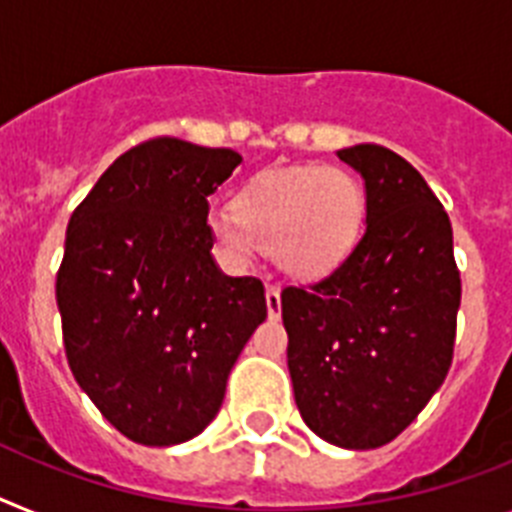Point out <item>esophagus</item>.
I'll return each instance as SVG.
<instances>
[{
    "instance_id": "obj_1",
    "label": "esophagus",
    "mask_w": 512,
    "mask_h": 512,
    "mask_svg": "<svg viewBox=\"0 0 512 512\" xmlns=\"http://www.w3.org/2000/svg\"><path fill=\"white\" fill-rule=\"evenodd\" d=\"M265 302H268V315L276 320L281 315V289L278 286H268L265 289Z\"/></svg>"
}]
</instances>
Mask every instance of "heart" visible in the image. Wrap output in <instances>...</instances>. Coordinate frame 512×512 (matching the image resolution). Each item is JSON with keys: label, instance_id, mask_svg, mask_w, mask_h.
Returning a JSON list of instances; mask_svg holds the SVG:
<instances>
[{"label": "heart", "instance_id": "1", "mask_svg": "<svg viewBox=\"0 0 512 512\" xmlns=\"http://www.w3.org/2000/svg\"><path fill=\"white\" fill-rule=\"evenodd\" d=\"M367 195L341 166H289L257 174L234 197V210L208 221L210 239L231 265H249L270 249L294 278L333 273L362 239Z\"/></svg>", "mask_w": 512, "mask_h": 512}]
</instances>
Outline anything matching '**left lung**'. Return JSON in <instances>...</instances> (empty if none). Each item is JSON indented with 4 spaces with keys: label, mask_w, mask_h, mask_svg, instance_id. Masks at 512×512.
<instances>
[{
    "label": "left lung",
    "mask_w": 512,
    "mask_h": 512,
    "mask_svg": "<svg viewBox=\"0 0 512 512\" xmlns=\"http://www.w3.org/2000/svg\"><path fill=\"white\" fill-rule=\"evenodd\" d=\"M367 190V231L330 276L281 291L304 424L338 448L395 440L437 393L455 346L453 226L424 176L382 145L338 150Z\"/></svg>",
    "instance_id": "left-lung-1"
}]
</instances>
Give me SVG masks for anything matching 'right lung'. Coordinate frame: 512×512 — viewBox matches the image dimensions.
<instances>
[{"mask_svg": "<svg viewBox=\"0 0 512 512\" xmlns=\"http://www.w3.org/2000/svg\"><path fill=\"white\" fill-rule=\"evenodd\" d=\"M239 163L231 148L156 137L111 163L67 223L57 273L67 362L140 445L200 435L268 317L263 281L223 276L210 255L208 197Z\"/></svg>", "mask_w": 512, "mask_h": 512, "instance_id": "add662e5", "label": "right lung"}]
</instances>
